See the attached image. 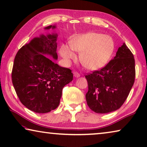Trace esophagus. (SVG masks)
Here are the masks:
<instances>
[{"label": "esophagus", "mask_w": 147, "mask_h": 147, "mask_svg": "<svg viewBox=\"0 0 147 147\" xmlns=\"http://www.w3.org/2000/svg\"><path fill=\"white\" fill-rule=\"evenodd\" d=\"M73 74H74V76H75V77H79V76H80V74L78 73V72H76V71H74V73H73Z\"/></svg>", "instance_id": "esophagus-1"}]
</instances>
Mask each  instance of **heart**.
Segmentation results:
<instances>
[{
	"mask_svg": "<svg viewBox=\"0 0 147 147\" xmlns=\"http://www.w3.org/2000/svg\"><path fill=\"white\" fill-rule=\"evenodd\" d=\"M69 45L74 51L80 53V63L90 70L100 69L107 65L115 49L112 38L94 32L75 37L71 39ZM71 49L65 45L60 48L61 55L67 62L76 58V55Z\"/></svg>",
	"mask_w": 147,
	"mask_h": 147,
	"instance_id": "obj_1",
	"label": "heart"
}]
</instances>
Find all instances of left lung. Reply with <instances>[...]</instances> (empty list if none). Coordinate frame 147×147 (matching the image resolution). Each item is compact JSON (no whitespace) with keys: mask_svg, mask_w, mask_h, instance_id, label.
I'll list each match as a JSON object with an SVG mask.
<instances>
[{"mask_svg":"<svg viewBox=\"0 0 147 147\" xmlns=\"http://www.w3.org/2000/svg\"><path fill=\"white\" fill-rule=\"evenodd\" d=\"M85 77L88 86L86 100L90 109L97 113L117 110L123 104L134 84V56L123 43L106 66Z\"/></svg>","mask_w":147,"mask_h":147,"instance_id":"1","label":"left lung"}]
</instances>
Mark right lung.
<instances>
[{"label": "right lung", "instance_id": "right-lung-1", "mask_svg": "<svg viewBox=\"0 0 147 147\" xmlns=\"http://www.w3.org/2000/svg\"><path fill=\"white\" fill-rule=\"evenodd\" d=\"M55 28L49 26L45 29ZM57 34L41 35L18 50L12 71V84L20 101L32 111L45 113L57 108L65 85L73 80L71 70L45 55L57 59Z\"/></svg>", "mask_w": 147, "mask_h": 147}]
</instances>
